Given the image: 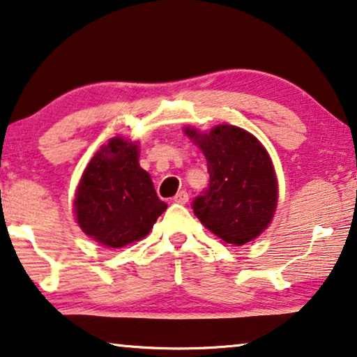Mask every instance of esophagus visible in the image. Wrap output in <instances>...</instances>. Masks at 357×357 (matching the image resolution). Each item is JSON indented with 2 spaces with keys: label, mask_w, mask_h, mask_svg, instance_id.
Returning <instances> with one entry per match:
<instances>
[{
  "label": "esophagus",
  "mask_w": 357,
  "mask_h": 357,
  "mask_svg": "<svg viewBox=\"0 0 357 357\" xmlns=\"http://www.w3.org/2000/svg\"><path fill=\"white\" fill-rule=\"evenodd\" d=\"M188 200H189V194L185 192V190H181V192H178L173 197V202H176V204H181V205L188 204Z\"/></svg>",
  "instance_id": "esophagus-1"
}]
</instances>
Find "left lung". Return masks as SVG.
Masks as SVG:
<instances>
[{
	"label": "left lung",
	"mask_w": 357,
	"mask_h": 357,
	"mask_svg": "<svg viewBox=\"0 0 357 357\" xmlns=\"http://www.w3.org/2000/svg\"><path fill=\"white\" fill-rule=\"evenodd\" d=\"M184 132L202 149L210 173L208 188L192 204L195 216L227 243L252 242L273 221L279 199L268 151L252 132L232 125Z\"/></svg>",
	"instance_id": "obj_1"
}]
</instances>
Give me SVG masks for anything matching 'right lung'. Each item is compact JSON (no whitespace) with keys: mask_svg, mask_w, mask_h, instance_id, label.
Here are the masks:
<instances>
[{"mask_svg":"<svg viewBox=\"0 0 357 357\" xmlns=\"http://www.w3.org/2000/svg\"><path fill=\"white\" fill-rule=\"evenodd\" d=\"M73 210L88 237L121 248L146 237L167 204L157 197L151 174L139 167L136 142L112 137L84 168Z\"/></svg>","mask_w":357,"mask_h":357,"instance_id":"right-lung-1","label":"right lung"}]
</instances>
